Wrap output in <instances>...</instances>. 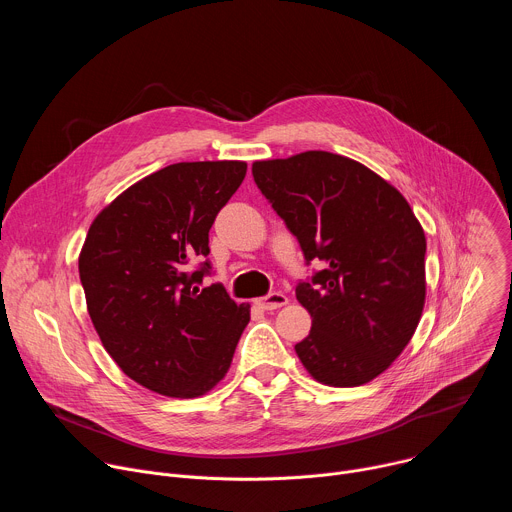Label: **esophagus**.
Segmentation results:
<instances>
[{
	"label": "esophagus",
	"instance_id": "1",
	"mask_svg": "<svg viewBox=\"0 0 512 512\" xmlns=\"http://www.w3.org/2000/svg\"><path fill=\"white\" fill-rule=\"evenodd\" d=\"M287 296L285 294H279V291H275V294H269L265 298H259L255 300V304L261 308V310H277V308H283L287 306Z\"/></svg>",
	"mask_w": 512,
	"mask_h": 512
}]
</instances>
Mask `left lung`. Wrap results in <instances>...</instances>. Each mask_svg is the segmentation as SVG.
<instances>
[{
	"label": "left lung",
	"mask_w": 512,
	"mask_h": 512,
	"mask_svg": "<svg viewBox=\"0 0 512 512\" xmlns=\"http://www.w3.org/2000/svg\"><path fill=\"white\" fill-rule=\"evenodd\" d=\"M257 188L326 269L296 287L312 316L296 344L328 387H360L409 344L425 306V233L403 194L364 164L330 152L253 162Z\"/></svg>",
	"instance_id": "8db88e82"
}]
</instances>
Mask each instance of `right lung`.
<instances>
[{
  "mask_svg": "<svg viewBox=\"0 0 512 512\" xmlns=\"http://www.w3.org/2000/svg\"><path fill=\"white\" fill-rule=\"evenodd\" d=\"M247 174L239 160L180 162L141 178L97 216L79 255L91 322L117 367L178 399L206 395L251 320L223 285L200 289L208 231Z\"/></svg>",
  "mask_w": 512,
  "mask_h": 512,
  "instance_id": "add662e5",
  "label": "right lung"
}]
</instances>
